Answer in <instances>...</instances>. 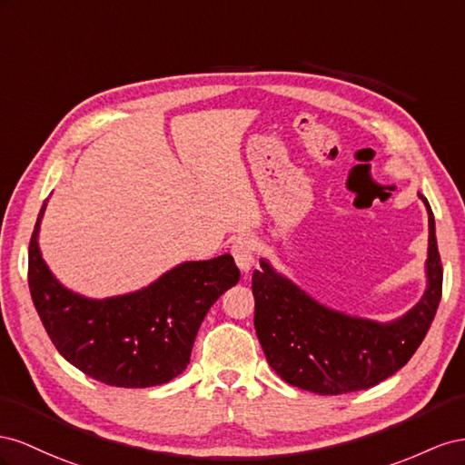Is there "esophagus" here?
Returning <instances> with one entry per match:
<instances>
[{
  "instance_id": "34e87169",
  "label": "esophagus",
  "mask_w": 465,
  "mask_h": 465,
  "mask_svg": "<svg viewBox=\"0 0 465 465\" xmlns=\"http://www.w3.org/2000/svg\"><path fill=\"white\" fill-rule=\"evenodd\" d=\"M232 255L235 259V264L240 267L242 272H249L255 262V245L249 237L242 235L232 243Z\"/></svg>"
}]
</instances>
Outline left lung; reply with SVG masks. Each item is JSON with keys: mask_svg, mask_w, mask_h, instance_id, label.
I'll return each mask as SVG.
<instances>
[{"mask_svg": "<svg viewBox=\"0 0 465 465\" xmlns=\"http://www.w3.org/2000/svg\"><path fill=\"white\" fill-rule=\"evenodd\" d=\"M429 249L427 286L420 300L401 317L376 322L329 308L269 259L253 272L255 331L267 362L290 386L320 395H341L376 386L403 368L415 354L439 310L442 264L436 225L427 198Z\"/></svg>", "mask_w": 465, "mask_h": 465, "instance_id": "8db88e82", "label": "left lung"}]
</instances>
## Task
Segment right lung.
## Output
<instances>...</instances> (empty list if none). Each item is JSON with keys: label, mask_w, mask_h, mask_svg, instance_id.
Masks as SVG:
<instances>
[{"label": "right lung", "mask_w": 465, "mask_h": 465, "mask_svg": "<svg viewBox=\"0 0 465 465\" xmlns=\"http://www.w3.org/2000/svg\"><path fill=\"white\" fill-rule=\"evenodd\" d=\"M46 204L29 245V288L58 352L107 386L152 388L177 378L208 310L240 281L233 257L184 261L140 290L89 298L64 286L43 257L38 235Z\"/></svg>", "instance_id": "obj_1"}]
</instances>
